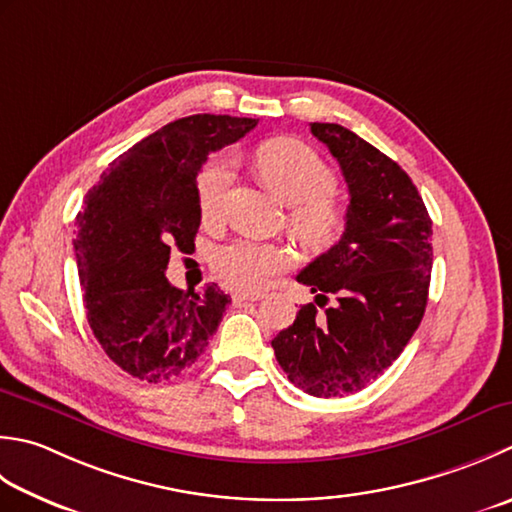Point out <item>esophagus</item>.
<instances>
[{"label": "esophagus", "instance_id": "1", "mask_svg": "<svg viewBox=\"0 0 512 512\" xmlns=\"http://www.w3.org/2000/svg\"><path fill=\"white\" fill-rule=\"evenodd\" d=\"M230 297H233V304H244V302H257V299L264 297V293H246V290H235Z\"/></svg>", "mask_w": 512, "mask_h": 512}]
</instances>
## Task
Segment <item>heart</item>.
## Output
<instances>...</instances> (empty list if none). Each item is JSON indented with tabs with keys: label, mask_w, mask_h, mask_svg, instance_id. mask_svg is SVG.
Listing matches in <instances>:
<instances>
[{
	"label": "heart",
	"mask_w": 512,
	"mask_h": 512,
	"mask_svg": "<svg viewBox=\"0 0 512 512\" xmlns=\"http://www.w3.org/2000/svg\"><path fill=\"white\" fill-rule=\"evenodd\" d=\"M253 166L259 179L288 202V226L306 248L324 250L342 237L346 213L333 195L337 175L308 144L295 137L268 139L253 153ZM228 179L224 159H213L199 175L197 199L204 222L219 219ZM290 266L293 250L288 246L248 237L222 246L213 257L215 275L239 290H262Z\"/></svg>",
	"instance_id": "obj_1"
}]
</instances>
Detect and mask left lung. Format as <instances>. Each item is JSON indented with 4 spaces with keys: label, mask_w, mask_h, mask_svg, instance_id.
<instances>
[{
    "label": "left lung",
    "mask_w": 512,
    "mask_h": 512,
    "mask_svg": "<svg viewBox=\"0 0 512 512\" xmlns=\"http://www.w3.org/2000/svg\"><path fill=\"white\" fill-rule=\"evenodd\" d=\"M339 162L350 204L339 242L297 275L337 304L319 319L315 304L299 308L293 326L273 339L290 382L313 397H344L366 388L402 355L422 324L433 222L402 166L339 124H310Z\"/></svg>",
    "instance_id": "left-lung-1"
}]
</instances>
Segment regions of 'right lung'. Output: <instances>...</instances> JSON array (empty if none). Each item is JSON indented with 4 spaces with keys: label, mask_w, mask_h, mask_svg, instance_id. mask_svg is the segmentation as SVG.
<instances>
[{
    "label": "right lung",
    "mask_w": 512,
    "mask_h": 512,
    "mask_svg": "<svg viewBox=\"0 0 512 512\" xmlns=\"http://www.w3.org/2000/svg\"><path fill=\"white\" fill-rule=\"evenodd\" d=\"M257 119L190 115L159 128L110 164L77 215L75 257L99 346L128 375L168 382L208 346L230 297L170 286V248L188 253L202 222L197 175L208 153L242 139Z\"/></svg>",
    "instance_id": "add662e5"
}]
</instances>
